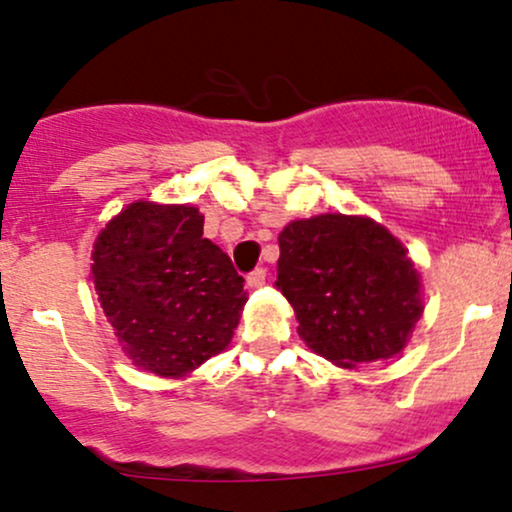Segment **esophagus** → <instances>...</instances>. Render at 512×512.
Here are the masks:
<instances>
[{
	"instance_id": "esophagus-1",
	"label": "esophagus",
	"mask_w": 512,
	"mask_h": 512,
	"mask_svg": "<svg viewBox=\"0 0 512 512\" xmlns=\"http://www.w3.org/2000/svg\"><path fill=\"white\" fill-rule=\"evenodd\" d=\"M265 279H267V269L257 267V269H252L250 274H247V286H250V289H260V286L265 284Z\"/></svg>"
}]
</instances>
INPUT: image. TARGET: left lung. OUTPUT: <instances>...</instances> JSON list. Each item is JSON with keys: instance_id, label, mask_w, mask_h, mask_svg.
Instances as JSON below:
<instances>
[{"instance_id": "left-lung-1", "label": "left lung", "mask_w": 512, "mask_h": 512, "mask_svg": "<svg viewBox=\"0 0 512 512\" xmlns=\"http://www.w3.org/2000/svg\"><path fill=\"white\" fill-rule=\"evenodd\" d=\"M277 286L306 345L342 367L398 355L423 316L413 262L372 218L325 213L289 223Z\"/></svg>"}]
</instances>
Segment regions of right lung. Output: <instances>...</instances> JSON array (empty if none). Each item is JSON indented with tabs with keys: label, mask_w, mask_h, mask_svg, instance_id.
Returning <instances> with one entry per match:
<instances>
[{
	"label": "right lung",
	"mask_w": 512,
	"mask_h": 512,
	"mask_svg": "<svg viewBox=\"0 0 512 512\" xmlns=\"http://www.w3.org/2000/svg\"><path fill=\"white\" fill-rule=\"evenodd\" d=\"M94 289L138 367L182 376L226 350L245 279L194 206L131 204L94 243Z\"/></svg>",
	"instance_id": "1"
}]
</instances>
